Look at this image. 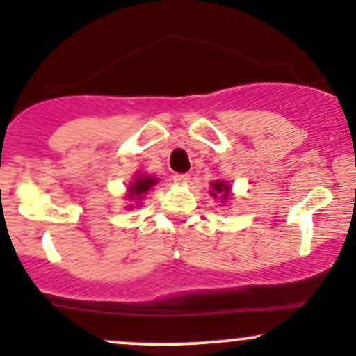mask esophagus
<instances>
[{"label":"esophagus","mask_w":356,"mask_h":356,"mask_svg":"<svg viewBox=\"0 0 356 356\" xmlns=\"http://www.w3.org/2000/svg\"><path fill=\"white\" fill-rule=\"evenodd\" d=\"M188 179H190V175H186V173L173 175V181L178 183V185H185V183H188Z\"/></svg>","instance_id":"34e87169"}]
</instances>
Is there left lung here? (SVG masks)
Returning <instances> with one entry per match:
<instances>
[{"mask_svg":"<svg viewBox=\"0 0 356 356\" xmlns=\"http://www.w3.org/2000/svg\"><path fill=\"white\" fill-rule=\"evenodd\" d=\"M213 190H211V193H213V197H216V195H221V199H227L228 197V192H230V188H228V185L227 183H223V181H216V183H213Z\"/></svg>","mask_w":356,"mask_h":356,"instance_id":"obj_1","label":"left lung"}]
</instances>
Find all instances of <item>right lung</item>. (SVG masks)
Listing matches in <instances>:
<instances>
[{
	"mask_svg": "<svg viewBox=\"0 0 356 356\" xmlns=\"http://www.w3.org/2000/svg\"><path fill=\"white\" fill-rule=\"evenodd\" d=\"M156 181L157 179H154L152 177H140L136 181L131 183V186H129V197L135 200L142 199V197L149 192L150 186L156 185Z\"/></svg>",
	"mask_w": 356,
	"mask_h": 356,
	"instance_id": "add662e5",
	"label": "right lung"
}]
</instances>
